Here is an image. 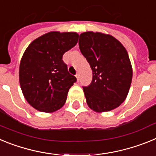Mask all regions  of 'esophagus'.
<instances>
[{"instance_id":"obj_1","label":"esophagus","mask_w":156,"mask_h":156,"mask_svg":"<svg viewBox=\"0 0 156 156\" xmlns=\"http://www.w3.org/2000/svg\"><path fill=\"white\" fill-rule=\"evenodd\" d=\"M76 79H77V82H79V80H80V75H79V73H76Z\"/></svg>"}]
</instances>
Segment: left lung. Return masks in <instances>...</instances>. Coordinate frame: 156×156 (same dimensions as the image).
I'll list each match as a JSON object with an SVG mask.
<instances>
[{"label": "left lung", "instance_id": "8db88e82", "mask_svg": "<svg viewBox=\"0 0 156 156\" xmlns=\"http://www.w3.org/2000/svg\"><path fill=\"white\" fill-rule=\"evenodd\" d=\"M79 47L93 73L91 83L83 87L88 106L98 112L117 108L127 96L133 76L126 50L112 36L94 32L80 35Z\"/></svg>", "mask_w": 156, "mask_h": 156}]
</instances>
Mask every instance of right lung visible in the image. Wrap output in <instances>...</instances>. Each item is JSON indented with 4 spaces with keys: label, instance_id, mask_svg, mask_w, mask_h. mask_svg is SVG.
I'll return each instance as SVG.
<instances>
[{
    "label": "right lung",
    "instance_id": "1",
    "mask_svg": "<svg viewBox=\"0 0 156 156\" xmlns=\"http://www.w3.org/2000/svg\"><path fill=\"white\" fill-rule=\"evenodd\" d=\"M76 33L51 32L34 40L19 66V83L25 98L36 109L52 112L64 105L76 78L69 73L63 55L78 41Z\"/></svg>",
    "mask_w": 156,
    "mask_h": 156
}]
</instances>
